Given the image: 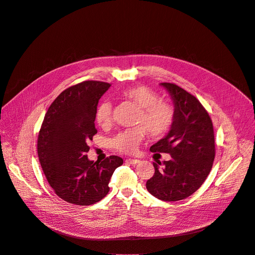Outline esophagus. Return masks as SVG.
Masks as SVG:
<instances>
[{"mask_svg": "<svg viewBox=\"0 0 255 255\" xmlns=\"http://www.w3.org/2000/svg\"><path fill=\"white\" fill-rule=\"evenodd\" d=\"M126 162L129 163V164H137L140 162L139 159H135V158H128L126 159Z\"/></svg>", "mask_w": 255, "mask_h": 255, "instance_id": "1", "label": "esophagus"}]
</instances>
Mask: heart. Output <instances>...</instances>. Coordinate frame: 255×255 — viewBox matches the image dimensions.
I'll return each mask as SVG.
<instances>
[{"mask_svg": "<svg viewBox=\"0 0 255 255\" xmlns=\"http://www.w3.org/2000/svg\"><path fill=\"white\" fill-rule=\"evenodd\" d=\"M122 96L140 107L138 122L144 124L152 137H162L171 129L175 118L173 107L160 100L159 95L146 86H136L127 89ZM112 107L109 102L101 103L96 111V122L106 126L111 121ZM145 127L138 126L118 133L112 139V147L122 153H133L144 138Z\"/></svg>", "mask_w": 255, "mask_h": 255, "instance_id": "1", "label": "heart"}]
</instances>
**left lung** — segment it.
Segmentation results:
<instances>
[{
    "mask_svg": "<svg viewBox=\"0 0 255 255\" xmlns=\"http://www.w3.org/2000/svg\"><path fill=\"white\" fill-rule=\"evenodd\" d=\"M172 99L175 118L171 129L151 152L168 153L170 160L153 162L155 173L146 182L150 194L163 201L192 195L208 176L215 156L212 121L201 103L171 83H160Z\"/></svg>",
    "mask_w": 255,
    "mask_h": 255,
    "instance_id": "left-lung-1",
    "label": "left lung"
}]
</instances>
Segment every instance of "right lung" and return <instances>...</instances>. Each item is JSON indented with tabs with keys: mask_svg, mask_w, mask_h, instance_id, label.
<instances>
[{
	"mask_svg": "<svg viewBox=\"0 0 255 255\" xmlns=\"http://www.w3.org/2000/svg\"><path fill=\"white\" fill-rule=\"evenodd\" d=\"M110 84L85 81L63 91L49 107L38 137V156L45 176L63 200L91 205L109 192V181L123 159L112 155L90 160L87 142L97 133L95 114Z\"/></svg>",
	"mask_w": 255,
	"mask_h": 255,
	"instance_id": "obj_1",
	"label": "right lung"
}]
</instances>
